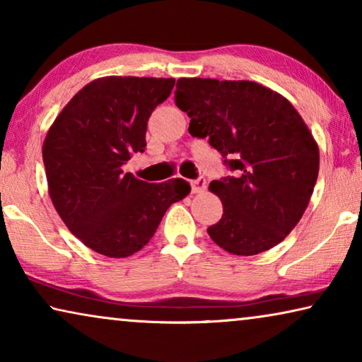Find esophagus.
I'll list each match as a JSON object with an SVG mask.
<instances>
[{"mask_svg": "<svg viewBox=\"0 0 362 362\" xmlns=\"http://www.w3.org/2000/svg\"><path fill=\"white\" fill-rule=\"evenodd\" d=\"M191 187H192V192H196V194L204 192V191H206V187H207L206 177H197V180L191 181Z\"/></svg>", "mask_w": 362, "mask_h": 362, "instance_id": "34e87169", "label": "esophagus"}]
</instances>
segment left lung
<instances>
[{"mask_svg": "<svg viewBox=\"0 0 362 362\" xmlns=\"http://www.w3.org/2000/svg\"><path fill=\"white\" fill-rule=\"evenodd\" d=\"M175 101L191 117L192 137H207L235 173L209 186L223 206L209 237L238 256L281 243L305 212L320 168L300 114L279 93L243 80L180 78Z\"/></svg>", "mask_w": 362, "mask_h": 362, "instance_id": "1", "label": "left lung"}]
</instances>
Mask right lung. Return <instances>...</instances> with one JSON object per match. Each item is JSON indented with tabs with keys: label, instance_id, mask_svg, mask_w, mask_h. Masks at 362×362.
<instances>
[{
	"label": "right lung",
	"instance_id": "add662e5",
	"mask_svg": "<svg viewBox=\"0 0 362 362\" xmlns=\"http://www.w3.org/2000/svg\"><path fill=\"white\" fill-rule=\"evenodd\" d=\"M173 78L104 76L78 91L42 146L55 211L88 248L125 258L150 242L173 202L191 192L181 177L158 185L122 166L146 146V122Z\"/></svg>",
	"mask_w": 362,
	"mask_h": 362
}]
</instances>
